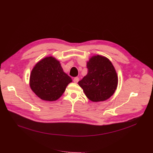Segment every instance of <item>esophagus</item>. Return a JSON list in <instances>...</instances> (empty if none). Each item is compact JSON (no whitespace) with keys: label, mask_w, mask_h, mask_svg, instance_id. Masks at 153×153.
Masks as SVG:
<instances>
[{"label":"esophagus","mask_w":153,"mask_h":153,"mask_svg":"<svg viewBox=\"0 0 153 153\" xmlns=\"http://www.w3.org/2000/svg\"><path fill=\"white\" fill-rule=\"evenodd\" d=\"M79 79L77 77H74V78L73 82H75V83H77V82H79Z\"/></svg>","instance_id":"esophagus-1"}]
</instances>
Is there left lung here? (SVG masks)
<instances>
[{
  "label": "left lung",
  "mask_w": 153,
  "mask_h": 153,
  "mask_svg": "<svg viewBox=\"0 0 153 153\" xmlns=\"http://www.w3.org/2000/svg\"><path fill=\"white\" fill-rule=\"evenodd\" d=\"M88 73L78 84L91 101L98 102L109 98L117 88L118 77L114 66L105 56L95 55L87 63Z\"/></svg>",
  "instance_id": "obj_1"
}]
</instances>
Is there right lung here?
Wrapping results in <instances>:
<instances>
[{
	"instance_id": "obj_1",
	"label": "right lung",
	"mask_w": 153,
	"mask_h": 153,
	"mask_svg": "<svg viewBox=\"0 0 153 153\" xmlns=\"http://www.w3.org/2000/svg\"><path fill=\"white\" fill-rule=\"evenodd\" d=\"M72 79L66 74L59 61L52 56L42 59L34 66L30 74L29 85L41 100H57L65 92Z\"/></svg>"
}]
</instances>
